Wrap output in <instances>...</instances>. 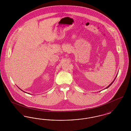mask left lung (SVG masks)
Listing matches in <instances>:
<instances>
[{
  "label": "left lung",
  "instance_id": "left-lung-1",
  "mask_svg": "<svg viewBox=\"0 0 131 131\" xmlns=\"http://www.w3.org/2000/svg\"><path fill=\"white\" fill-rule=\"evenodd\" d=\"M117 75H116V77H115V79H114V80H113V81H112V83H111V84H110V85H108V86H107V87H106V88H105V89H106V88H108V87H110V86H111V85H112V83H113V82H114V81H115V79H116V77H117Z\"/></svg>",
  "mask_w": 131,
  "mask_h": 131
}]
</instances>
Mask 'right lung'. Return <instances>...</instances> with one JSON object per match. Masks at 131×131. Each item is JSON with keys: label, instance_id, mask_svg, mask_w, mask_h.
Here are the masks:
<instances>
[{"label": "right lung", "instance_id": "right-lung-1", "mask_svg": "<svg viewBox=\"0 0 131 131\" xmlns=\"http://www.w3.org/2000/svg\"><path fill=\"white\" fill-rule=\"evenodd\" d=\"M19 89H20V88H19ZM20 90H21V89H20ZM21 90V91H23V90ZM23 91V92H24V91ZM25 93H26V92H25ZM29 94V93H28Z\"/></svg>", "mask_w": 131, "mask_h": 131}]
</instances>
